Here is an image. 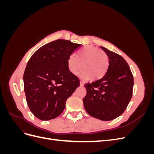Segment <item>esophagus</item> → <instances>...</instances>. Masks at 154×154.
Wrapping results in <instances>:
<instances>
[{
    "label": "esophagus",
    "mask_w": 154,
    "mask_h": 154,
    "mask_svg": "<svg viewBox=\"0 0 154 154\" xmlns=\"http://www.w3.org/2000/svg\"><path fill=\"white\" fill-rule=\"evenodd\" d=\"M80 86L83 87V85H84V83H83V82H82V81H80Z\"/></svg>",
    "instance_id": "obj_1"
}]
</instances>
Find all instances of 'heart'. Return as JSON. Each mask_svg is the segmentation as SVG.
Segmentation results:
<instances>
[{"mask_svg":"<svg viewBox=\"0 0 154 154\" xmlns=\"http://www.w3.org/2000/svg\"><path fill=\"white\" fill-rule=\"evenodd\" d=\"M109 66L108 55L92 45L85 46L79 50L76 57L73 54L69 55L67 60V67L70 72L76 74L82 67L80 75L91 82L103 78L108 71Z\"/></svg>","mask_w":154,"mask_h":154,"instance_id":"obj_1","label":"heart"}]
</instances>
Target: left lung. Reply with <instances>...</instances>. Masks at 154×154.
<instances>
[{"label":"left lung","instance_id":"1","mask_svg":"<svg viewBox=\"0 0 154 154\" xmlns=\"http://www.w3.org/2000/svg\"><path fill=\"white\" fill-rule=\"evenodd\" d=\"M100 48L109 57L108 71L100 80L85 85L87 94L83 101L92 117L110 121L122 115L128 106L132 96L134 78L122 56Z\"/></svg>","mask_w":154,"mask_h":154}]
</instances>
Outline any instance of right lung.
I'll list each match as a JSON object with an SVG mask.
<instances>
[{
    "mask_svg": "<svg viewBox=\"0 0 154 154\" xmlns=\"http://www.w3.org/2000/svg\"><path fill=\"white\" fill-rule=\"evenodd\" d=\"M81 44L59 39L43 45L27 62L23 80L31 112L42 121L61 114L67 98L80 86V80L67 67L69 55Z\"/></svg>",
    "mask_w": 154,
    "mask_h": 154,
    "instance_id": "right-lung-1",
    "label": "right lung"
}]
</instances>
